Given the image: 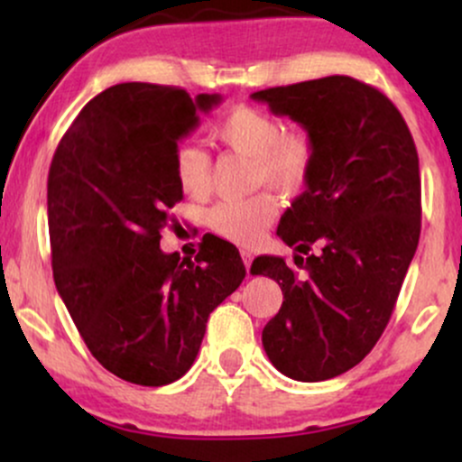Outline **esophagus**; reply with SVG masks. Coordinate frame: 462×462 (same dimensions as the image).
Returning a JSON list of instances; mask_svg holds the SVG:
<instances>
[{
  "mask_svg": "<svg viewBox=\"0 0 462 462\" xmlns=\"http://www.w3.org/2000/svg\"><path fill=\"white\" fill-rule=\"evenodd\" d=\"M241 258H243V263H245V269L249 272V267H252V261H254V252L252 249H241Z\"/></svg>",
  "mask_w": 462,
  "mask_h": 462,
  "instance_id": "obj_1",
  "label": "esophagus"
}]
</instances>
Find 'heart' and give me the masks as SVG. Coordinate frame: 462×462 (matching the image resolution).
<instances>
[{"instance_id":"b5f03b06","label":"heart","mask_w":462,"mask_h":462,"mask_svg":"<svg viewBox=\"0 0 462 462\" xmlns=\"http://www.w3.org/2000/svg\"><path fill=\"white\" fill-rule=\"evenodd\" d=\"M221 145L254 161V184L272 187L282 195H300L310 184L317 169V145L310 134L286 132L282 119L261 108H238L227 113L213 128ZM176 180L184 195L201 199L213 187V167L208 153L195 145H182L176 152ZM278 204L269 193L252 198L226 199L213 206L208 226L219 236L238 245H254L273 224Z\"/></svg>"}]
</instances>
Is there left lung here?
Instances as JSON below:
<instances>
[{
  "label": "left lung",
  "mask_w": 462,
  "mask_h": 462,
  "mask_svg": "<svg viewBox=\"0 0 462 462\" xmlns=\"http://www.w3.org/2000/svg\"><path fill=\"white\" fill-rule=\"evenodd\" d=\"M298 121L317 145L310 184L286 208L278 236L301 275L258 256L254 275L282 289L263 347L300 383L337 378L383 337L421 232L419 158L404 116L369 84L328 76L252 93Z\"/></svg>",
  "instance_id": "obj_1"
}]
</instances>
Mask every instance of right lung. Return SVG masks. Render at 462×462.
Here are the masks:
<instances>
[{"label":"right lung","mask_w":462,"mask_h":462,"mask_svg":"<svg viewBox=\"0 0 462 462\" xmlns=\"http://www.w3.org/2000/svg\"><path fill=\"white\" fill-rule=\"evenodd\" d=\"M221 102L161 84H115L79 110L47 178L54 282L84 343L125 383H176L198 356L210 312L238 289L232 243L201 238L195 261L161 249L182 199L178 141Z\"/></svg>","instance_id":"add662e5"}]
</instances>
